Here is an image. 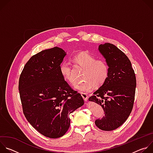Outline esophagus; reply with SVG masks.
<instances>
[{
    "instance_id": "34e87169",
    "label": "esophagus",
    "mask_w": 153,
    "mask_h": 153,
    "mask_svg": "<svg viewBox=\"0 0 153 153\" xmlns=\"http://www.w3.org/2000/svg\"><path fill=\"white\" fill-rule=\"evenodd\" d=\"M81 96L85 101H87V100H88V95H87L86 94L82 93H81Z\"/></svg>"
}]
</instances>
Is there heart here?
Returning a JSON list of instances; mask_svg holds the SVG:
<instances>
[{"mask_svg":"<svg viewBox=\"0 0 153 153\" xmlns=\"http://www.w3.org/2000/svg\"><path fill=\"white\" fill-rule=\"evenodd\" d=\"M76 65L85 69L83 74L84 80L74 85V88L82 93H88L94 87H100L106 81L109 75V67L103 60H96V57L88 51H82L73 58ZM59 71L63 78L74 83L73 68L67 61L62 62L59 66Z\"/></svg>","mask_w":153,"mask_h":153,"instance_id":"heart-1","label":"heart"}]
</instances>
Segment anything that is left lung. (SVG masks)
I'll return each instance as SVG.
<instances>
[{"label": "left lung", "mask_w": 153, "mask_h": 153, "mask_svg": "<svg viewBox=\"0 0 153 153\" xmlns=\"http://www.w3.org/2000/svg\"><path fill=\"white\" fill-rule=\"evenodd\" d=\"M99 51L109 67L106 81L88 100L100 105L105 116L95 120L103 131H112L121 126L133 110L136 79L131 63L117 47L110 43L99 46Z\"/></svg>", "instance_id": "left-lung-1"}]
</instances>
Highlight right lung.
<instances>
[{
    "instance_id": "1",
    "label": "right lung",
    "mask_w": 153,
    "mask_h": 153,
    "mask_svg": "<svg viewBox=\"0 0 153 153\" xmlns=\"http://www.w3.org/2000/svg\"><path fill=\"white\" fill-rule=\"evenodd\" d=\"M67 53L54 47L32 56L19 82L24 114L40 134L56 139L70 125L69 115L84 104L80 94L71 89L59 71Z\"/></svg>"
}]
</instances>
